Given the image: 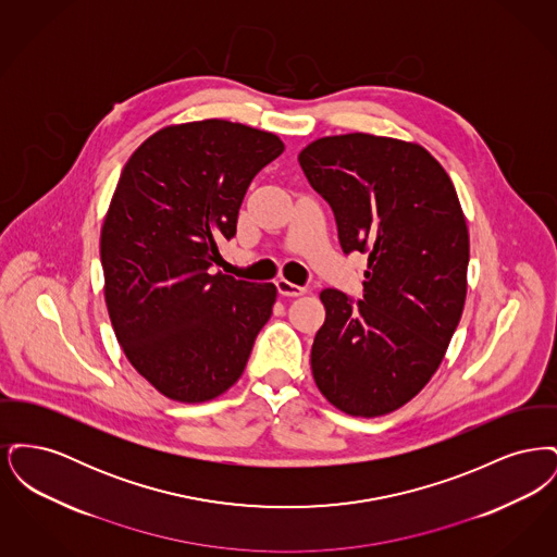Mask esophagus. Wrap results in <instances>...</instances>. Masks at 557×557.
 <instances>
[{"label": "esophagus", "mask_w": 557, "mask_h": 557, "mask_svg": "<svg viewBox=\"0 0 557 557\" xmlns=\"http://www.w3.org/2000/svg\"><path fill=\"white\" fill-rule=\"evenodd\" d=\"M275 286H277V292H280L282 296H302V294L307 292L305 286H296V284H292L288 280H277Z\"/></svg>", "instance_id": "1"}]
</instances>
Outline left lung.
Segmentation results:
<instances>
[{
  "label": "left lung",
  "mask_w": 557,
  "mask_h": 557,
  "mask_svg": "<svg viewBox=\"0 0 557 557\" xmlns=\"http://www.w3.org/2000/svg\"><path fill=\"white\" fill-rule=\"evenodd\" d=\"M298 162L332 207L345 255H370L361 300L321 292L315 384L350 416L391 413L438 370L461 319L470 238L457 191L422 146L393 137H321Z\"/></svg>",
  "instance_id": "left-lung-1"
}]
</instances>
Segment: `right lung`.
<instances>
[{
    "label": "right lung",
    "instance_id": "1",
    "mask_svg": "<svg viewBox=\"0 0 557 557\" xmlns=\"http://www.w3.org/2000/svg\"><path fill=\"white\" fill-rule=\"evenodd\" d=\"M284 152L273 133L209 119L166 127L127 160L100 259L119 345L164 397L202 403L238 382L277 290L214 265L244 194Z\"/></svg>",
    "mask_w": 557,
    "mask_h": 557
}]
</instances>
